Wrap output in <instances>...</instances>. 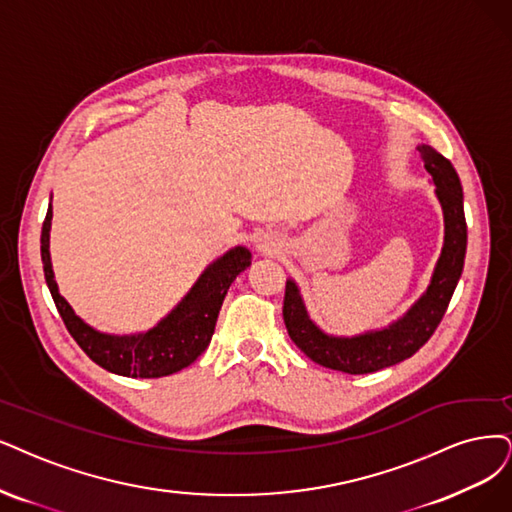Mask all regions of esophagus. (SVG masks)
<instances>
[{"label": "esophagus", "instance_id": "esophagus-1", "mask_svg": "<svg viewBox=\"0 0 512 512\" xmlns=\"http://www.w3.org/2000/svg\"><path fill=\"white\" fill-rule=\"evenodd\" d=\"M274 249H276V244L270 238H263V240L257 242V251L259 253H274Z\"/></svg>", "mask_w": 512, "mask_h": 512}]
</instances>
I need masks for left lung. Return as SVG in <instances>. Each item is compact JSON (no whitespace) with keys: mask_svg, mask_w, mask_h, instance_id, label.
<instances>
[{"mask_svg":"<svg viewBox=\"0 0 512 512\" xmlns=\"http://www.w3.org/2000/svg\"><path fill=\"white\" fill-rule=\"evenodd\" d=\"M418 149L424 168L432 177L434 194L443 208L445 242L426 293L415 301L407 314L384 329L352 337L329 335L310 318L295 280H287L285 306H282L287 331L301 352L327 369L361 375L392 367L413 356L439 327L451 295L458 287L468 238L462 183L456 168L437 149L430 145H420Z\"/></svg>","mask_w":512,"mask_h":512,"instance_id":"1","label":"left lung"}]
</instances>
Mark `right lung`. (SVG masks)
I'll use <instances>...</instances> for the list:
<instances>
[{
    "label": "right lung",
    "instance_id": "add662e5",
    "mask_svg": "<svg viewBox=\"0 0 512 512\" xmlns=\"http://www.w3.org/2000/svg\"><path fill=\"white\" fill-rule=\"evenodd\" d=\"M50 225L52 208H48L42 225V263L56 310L71 337L94 363L124 377L149 380L173 375L192 365L211 344L227 289L240 272L251 266V251L234 246L202 272L179 306L154 329L135 335H109L86 325L59 293L50 261Z\"/></svg>",
    "mask_w": 512,
    "mask_h": 512
}]
</instances>
